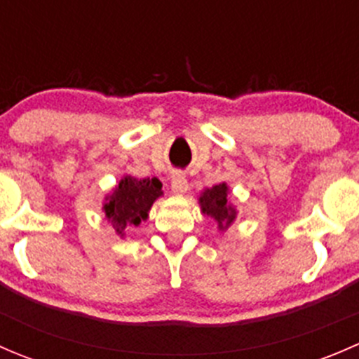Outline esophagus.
<instances>
[{
  "mask_svg": "<svg viewBox=\"0 0 359 359\" xmlns=\"http://www.w3.org/2000/svg\"><path fill=\"white\" fill-rule=\"evenodd\" d=\"M172 191L175 194H179V196H184V194L189 191V182H187V179L184 175H175L172 180Z\"/></svg>",
  "mask_w": 359,
  "mask_h": 359,
  "instance_id": "34e87169",
  "label": "esophagus"
}]
</instances>
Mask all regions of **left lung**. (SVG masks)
Wrapping results in <instances>:
<instances>
[{"label":"left lung","instance_id":"obj_1","mask_svg":"<svg viewBox=\"0 0 359 359\" xmlns=\"http://www.w3.org/2000/svg\"><path fill=\"white\" fill-rule=\"evenodd\" d=\"M229 186L226 182H220L217 186L203 189L200 198H198L203 215L212 217L217 222L220 233L229 229L238 215L236 206L229 201Z\"/></svg>","mask_w":359,"mask_h":359}]
</instances>
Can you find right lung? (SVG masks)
I'll use <instances>...</instances> for the list:
<instances>
[{"mask_svg":"<svg viewBox=\"0 0 359 359\" xmlns=\"http://www.w3.org/2000/svg\"><path fill=\"white\" fill-rule=\"evenodd\" d=\"M161 187L163 184L156 177L137 179L123 175L111 193L106 194L104 217L119 238L126 236V227H137L142 220H147L153 203L163 196Z\"/></svg>","mask_w":359,"mask_h":359,"instance_id":"1","label":"right lung"}]
</instances>
